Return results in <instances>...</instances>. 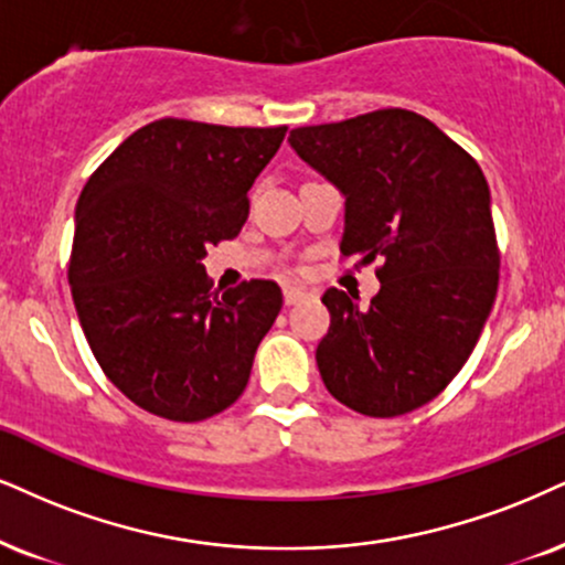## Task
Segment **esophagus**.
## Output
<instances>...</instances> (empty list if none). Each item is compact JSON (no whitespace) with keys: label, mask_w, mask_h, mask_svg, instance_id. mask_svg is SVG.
I'll use <instances>...</instances> for the list:
<instances>
[{"label":"esophagus","mask_w":565,"mask_h":565,"mask_svg":"<svg viewBox=\"0 0 565 565\" xmlns=\"http://www.w3.org/2000/svg\"><path fill=\"white\" fill-rule=\"evenodd\" d=\"M306 296H309V294H306L303 288H298V285H285V290H282V298H285V303H288V306L301 303Z\"/></svg>","instance_id":"esophagus-1"}]
</instances>
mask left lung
<instances>
[{"label":"left lung","mask_w":565,"mask_h":565,"mask_svg":"<svg viewBox=\"0 0 565 565\" xmlns=\"http://www.w3.org/2000/svg\"><path fill=\"white\" fill-rule=\"evenodd\" d=\"M288 141L345 196L340 254L382 262L369 309L338 288L322 296L324 387L364 416L408 414L461 372L495 303L487 180L435 122L398 107L296 128Z\"/></svg>","instance_id":"8db88e82"}]
</instances>
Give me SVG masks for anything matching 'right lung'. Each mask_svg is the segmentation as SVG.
Returning <instances> with one entry per match:
<instances>
[{
	"mask_svg": "<svg viewBox=\"0 0 565 565\" xmlns=\"http://www.w3.org/2000/svg\"><path fill=\"white\" fill-rule=\"evenodd\" d=\"M280 128L149 122L83 185L67 280L83 335L109 382L170 422H201L241 398L282 309L277 282L209 294L201 259L248 220V188Z\"/></svg>",
	"mask_w": 565,
	"mask_h": 565,
	"instance_id": "right-lung-1",
	"label": "right lung"
}]
</instances>
